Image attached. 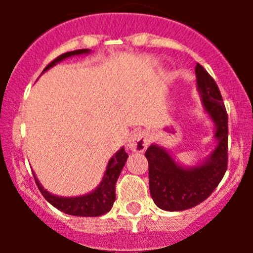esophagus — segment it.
<instances>
[{
	"label": "esophagus",
	"instance_id": "1",
	"mask_svg": "<svg viewBox=\"0 0 253 253\" xmlns=\"http://www.w3.org/2000/svg\"><path fill=\"white\" fill-rule=\"evenodd\" d=\"M149 144L148 134L144 130L134 131L130 134V137L128 138V147L129 149L134 152H144Z\"/></svg>",
	"mask_w": 253,
	"mask_h": 253
}]
</instances>
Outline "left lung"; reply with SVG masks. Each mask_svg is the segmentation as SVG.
Returning a JSON list of instances; mask_svg holds the SVG:
<instances>
[{
	"instance_id": "1",
	"label": "left lung",
	"mask_w": 253,
	"mask_h": 253,
	"mask_svg": "<svg viewBox=\"0 0 253 253\" xmlns=\"http://www.w3.org/2000/svg\"><path fill=\"white\" fill-rule=\"evenodd\" d=\"M196 84L204 110L215 124V149L199 166L184 169L157 144L146 151L149 169V191L154 204L167 211L196 207L211 195L222 181L228 165V115L213 77L196 64Z\"/></svg>"
}]
</instances>
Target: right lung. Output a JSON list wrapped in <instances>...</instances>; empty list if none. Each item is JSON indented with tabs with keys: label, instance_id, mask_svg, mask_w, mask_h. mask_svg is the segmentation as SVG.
Returning a JSON list of instances; mask_svg holds the SVG:
<instances>
[{
	"label": "right lung",
	"instance_id": "obj_1",
	"mask_svg": "<svg viewBox=\"0 0 253 253\" xmlns=\"http://www.w3.org/2000/svg\"><path fill=\"white\" fill-rule=\"evenodd\" d=\"M90 53V49H78V50L67 51L64 54H60L59 57L55 58L53 62L48 64L44 68L43 72L48 71L53 66L60 62V60L66 59L72 55H80V54H87ZM128 158V153L125 152L124 148L116 152L113 157L110 158L109 163H107L106 171L104 173L102 181L100 185L93 190L92 193L86 194L82 196H76V198H63V196H57L53 194L48 193L42 185L39 184L37 176L35 177V182H37L38 187H39L42 195L45 198L48 203L57 209H59L63 213L69 214V215L75 216H100L106 214L107 211H110L113 208L114 202H115V185L118 177H119L120 172H122L123 167H124L125 162Z\"/></svg>",
	"mask_w": 253,
	"mask_h": 253
}]
</instances>
